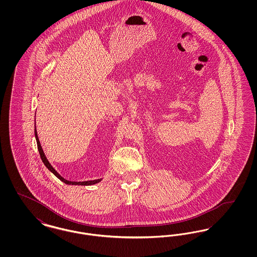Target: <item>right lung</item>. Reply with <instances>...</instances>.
<instances>
[{
    "mask_svg": "<svg viewBox=\"0 0 257 257\" xmlns=\"http://www.w3.org/2000/svg\"><path fill=\"white\" fill-rule=\"evenodd\" d=\"M35 135H36V139H37V148H38V151H39V154H40V158L42 160V162L44 163V165L46 166V168H47L50 171H52V172H53L60 180H61L62 182H64L65 184H68V185H84V186H87V185H93V184H96L101 181V179H96V180H89V181H84V182H83V181H82V182H77V181H69V180L64 179V178H63L62 176H61V175L56 171V170L51 166L49 161L46 158V156H45V154H44V152H43V149H42L41 145H40V142H39V140H38V136H37V128H36V127H35Z\"/></svg>",
    "mask_w": 257,
    "mask_h": 257,
    "instance_id": "1",
    "label": "right lung"
}]
</instances>
